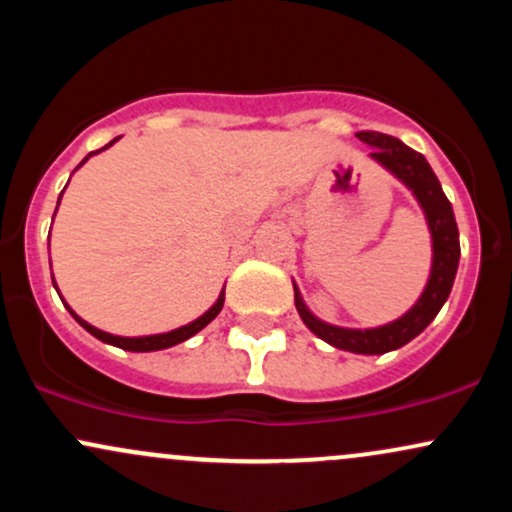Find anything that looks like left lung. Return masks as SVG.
I'll list each match as a JSON object with an SVG mask.
<instances>
[{"label":"left lung","instance_id":"8db88e82","mask_svg":"<svg viewBox=\"0 0 512 512\" xmlns=\"http://www.w3.org/2000/svg\"><path fill=\"white\" fill-rule=\"evenodd\" d=\"M356 137L368 146H373L370 158H375L390 173H395L414 192L421 207H424L428 228H431L433 236L431 279H428L424 293H421V298L407 315H402L399 320L385 327H375V330H344V327L325 325V322L317 320L305 308L296 286L293 289H296V310L305 322V327L320 339H325L327 344L344 351H354V354H387V351L399 349V346L409 344L411 339L419 337L431 325L433 317L443 308V303L448 301L452 281H455L457 274V264H460V233H457L452 204L445 197L436 173H433L419 151L409 149L407 144L383 132H358Z\"/></svg>","mask_w":512,"mask_h":512}]
</instances>
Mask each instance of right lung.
<instances>
[{
	"mask_svg": "<svg viewBox=\"0 0 512 512\" xmlns=\"http://www.w3.org/2000/svg\"><path fill=\"white\" fill-rule=\"evenodd\" d=\"M113 144H115V139H113V142H110L108 146H113ZM108 146H103V149H108ZM103 149H98V151H103ZM98 151H93V154H98ZM93 154H88L81 163H86L88 158H91ZM60 197H62V195H60ZM57 204H60V202H57ZM223 298H226V289L221 291L219 301H216L214 305H211V308H209L207 313H204L202 317H197L195 322H190V325L180 327V330L166 332V334H151V337H115V334L101 332V330H96V327H93V325H88V322L81 320V317L76 315L74 310L69 308V305H67V310H69V313H72L74 320L79 322V325L84 327L86 332H91L93 337L101 339V342H105V344L120 346V349H125V351H158V349H168V346H175V344L185 342V339H190L192 334H197L199 330H204V327H207L209 322L214 320V317L221 313V308H223Z\"/></svg>",
	"mask_w": 512,
	"mask_h": 512,
	"instance_id": "obj_1",
	"label": "right lung"
}]
</instances>
